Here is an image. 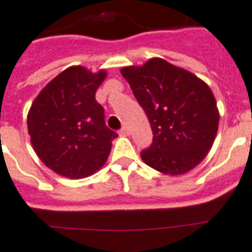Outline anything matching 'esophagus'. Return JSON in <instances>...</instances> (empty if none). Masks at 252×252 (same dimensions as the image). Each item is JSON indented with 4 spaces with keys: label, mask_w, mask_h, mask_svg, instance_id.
Segmentation results:
<instances>
[{
    "label": "esophagus",
    "mask_w": 252,
    "mask_h": 252,
    "mask_svg": "<svg viewBox=\"0 0 252 252\" xmlns=\"http://www.w3.org/2000/svg\"><path fill=\"white\" fill-rule=\"evenodd\" d=\"M119 134L120 136H129L130 132H129V129L126 128V126H123L122 129L119 130Z\"/></svg>",
    "instance_id": "esophagus-1"
}]
</instances>
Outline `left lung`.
Segmentation results:
<instances>
[{"label":"left lung","instance_id":"8db88e82","mask_svg":"<svg viewBox=\"0 0 252 252\" xmlns=\"http://www.w3.org/2000/svg\"><path fill=\"white\" fill-rule=\"evenodd\" d=\"M151 124L152 143L141 152L149 166L178 175L200 164L219 126L215 97L194 74L162 59L120 70Z\"/></svg>","mask_w":252,"mask_h":252}]
</instances>
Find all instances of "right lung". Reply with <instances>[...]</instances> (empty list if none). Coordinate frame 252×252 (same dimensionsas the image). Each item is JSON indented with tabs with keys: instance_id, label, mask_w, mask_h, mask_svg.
I'll list each match as a JSON object with an SVG mask.
<instances>
[{
	"instance_id": "right-lung-1",
	"label": "right lung",
	"mask_w": 252,
	"mask_h": 252,
	"mask_svg": "<svg viewBox=\"0 0 252 252\" xmlns=\"http://www.w3.org/2000/svg\"><path fill=\"white\" fill-rule=\"evenodd\" d=\"M106 71L70 66L41 91L28 114V132L35 154L55 173L79 179L106 162L118 137L105 124L96 91Z\"/></svg>"
}]
</instances>
